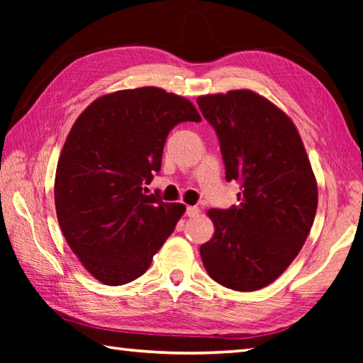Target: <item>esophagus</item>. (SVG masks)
Segmentation results:
<instances>
[{"mask_svg":"<svg viewBox=\"0 0 363 363\" xmlns=\"http://www.w3.org/2000/svg\"><path fill=\"white\" fill-rule=\"evenodd\" d=\"M186 215H187V217H190V218L198 217L199 209H198V207H195V206H189L187 209H186Z\"/></svg>","mask_w":363,"mask_h":363,"instance_id":"obj_1","label":"esophagus"}]
</instances>
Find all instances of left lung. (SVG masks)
I'll return each mask as SVG.
<instances>
[{"label":"left lung","instance_id":"1","mask_svg":"<svg viewBox=\"0 0 363 363\" xmlns=\"http://www.w3.org/2000/svg\"><path fill=\"white\" fill-rule=\"evenodd\" d=\"M217 133L238 206L207 212L215 225L199 246L213 281L254 291L279 277L303 248L318 206L317 181L291 120L251 90L196 99Z\"/></svg>","mask_w":363,"mask_h":363}]
</instances>
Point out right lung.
Listing matches in <instances>:
<instances>
[{
    "label": "right lung",
    "mask_w": 363,
    "mask_h": 363,
    "mask_svg": "<svg viewBox=\"0 0 363 363\" xmlns=\"http://www.w3.org/2000/svg\"><path fill=\"white\" fill-rule=\"evenodd\" d=\"M184 121H201L189 99L142 87L98 98L68 134L54 181L57 221L99 282L142 276L186 212L143 191L160 172L169 130Z\"/></svg>",
    "instance_id": "1"
}]
</instances>
